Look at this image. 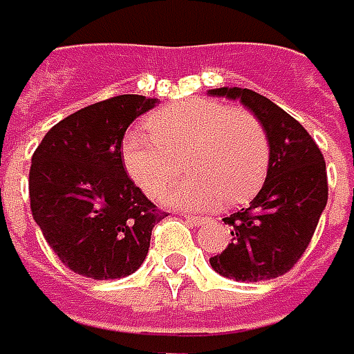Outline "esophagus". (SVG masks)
Listing matches in <instances>:
<instances>
[{"instance_id":"1","label":"esophagus","mask_w":354,"mask_h":354,"mask_svg":"<svg viewBox=\"0 0 354 354\" xmlns=\"http://www.w3.org/2000/svg\"><path fill=\"white\" fill-rule=\"evenodd\" d=\"M185 219L189 221L191 225H195V227H199V225H205L209 219H205V217H195V215H185Z\"/></svg>"}]
</instances>
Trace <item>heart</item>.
<instances>
[{
  "label": "heart",
  "mask_w": 354,
  "mask_h": 354,
  "mask_svg": "<svg viewBox=\"0 0 354 354\" xmlns=\"http://www.w3.org/2000/svg\"><path fill=\"white\" fill-rule=\"evenodd\" d=\"M142 133L133 129L120 145L122 165L149 197H159L181 173L185 181L165 201L185 209H212L252 199L264 183L270 142L262 122L243 109L193 98L173 102L149 116Z\"/></svg>",
  "instance_id": "1"
}]
</instances>
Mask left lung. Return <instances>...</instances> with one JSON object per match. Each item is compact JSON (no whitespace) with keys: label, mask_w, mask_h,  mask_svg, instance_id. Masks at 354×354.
I'll return each instance as SVG.
<instances>
[{"label":"left lung","mask_w":354,"mask_h":354,"mask_svg":"<svg viewBox=\"0 0 354 354\" xmlns=\"http://www.w3.org/2000/svg\"><path fill=\"white\" fill-rule=\"evenodd\" d=\"M207 94L240 100L262 122L270 142L264 185L245 209L223 217L234 241L209 264L238 282L278 278L300 260L326 207L324 157L306 129L262 94L238 86Z\"/></svg>","instance_id":"left-lung-1"}]
</instances>
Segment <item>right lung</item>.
Instances as JSON below:
<instances>
[{
  "mask_svg": "<svg viewBox=\"0 0 354 354\" xmlns=\"http://www.w3.org/2000/svg\"><path fill=\"white\" fill-rule=\"evenodd\" d=\"M157 104L140 94L90 104L52 127L32 157V215L62 264L80 276L124 278L149 254L165 214L129 179L120 145L131 122Z\"/></svg>",
  "mask_w": 354,
  "mask_h": 354,
  "instance_id": "obj_1",
  "label": "right lung"
}]
</instances>
